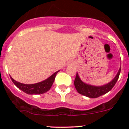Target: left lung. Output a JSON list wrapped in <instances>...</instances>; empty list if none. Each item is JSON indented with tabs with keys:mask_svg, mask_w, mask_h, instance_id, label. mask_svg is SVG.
Returning a JSON list of instances; mask_svg holds the SVG:
<instances>
[{
	"mask_svg": "<svg viewBox=\"0 0 129 129\" xmlns=\"http://www.w3.org/2000/svg\"><path fill=\"white\" fill-rule=\"evenodd\" d=\"M121 72V67L119 68L118 73L114 78L109 83L102 86H94L88 85L81 80L80 77L77 73L74 81V85L78 93L81 95L90 98H96L102 95L107 94L114 87L119 78Z\"/></svg>",
	"mask_w": 129,
	"mask_h": 129,
	"instance_id": "8db88e82",
	"label": "left lung"
}]
</instances>
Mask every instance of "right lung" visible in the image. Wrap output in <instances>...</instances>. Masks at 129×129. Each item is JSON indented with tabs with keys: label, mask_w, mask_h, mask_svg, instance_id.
<instances>
[{
	"label": "right lung",
	"mask_w": 129,
	"mask_h": 129,
	"mask_svg": "<svg viewBox=\"0 0 129 129\" xmlns=\"http://www.w3.org/2000/svg\"><path fill=\"white\" fill-rule=\"evenodd\" d=\"M59 72V70L55 72L50 77H49L48 78L43 81L35 83V84H30V85L19 83V82L14 80L11 77H11V81L15 85V86L19 88L20 90L26 93V94H31V95H33V94H41L48 92L49 90L50 89V88L52 87L53 81L55 80V77L57 74Z\"/></svg>",
	"instance_id": "obj_1"
}]
</instances>
